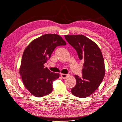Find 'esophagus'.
I'll use <instances>...</instances> for the list:
<instances>
[{
    "label": "esophagus",
    "instance_id": "34e87169",
    "mask_svg": "<svg viewBox=\"0 0 122 122\" xmlns=\"http://www.w3.org/2000/svg\"><path fill=\"white\" fill-rule=\"evenodd\" d=\"M68 76H69L68 74H61V76L63 79H65L67 78Z\"/></svg>",
    "mask_w": 122,
    "mask_h": 122
}]
</instances>
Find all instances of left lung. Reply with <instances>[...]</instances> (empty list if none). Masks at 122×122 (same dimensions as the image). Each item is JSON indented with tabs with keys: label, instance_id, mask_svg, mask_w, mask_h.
I'll return each instance as SVG.
<instances>
[{
	"label": "left lung",
	"instance_id": "8db88e82",
	"mask_svg": "<svg viewBox=\"0 0 122 122\" xmlns=\"http://www.w3.org/2000/svg\"><path fill=\"white\" fill-rule=\"evenodd\" d=\"M64 36L76 50L79 59L84 62L81 77L75 75L76 85L71 92L76 97H87L97 90L104 77L105 69L102 52L97 44L84 35Z\"/></svg>",
	"mask_w": 122,
	"mask_h": 122
}]
</instances>
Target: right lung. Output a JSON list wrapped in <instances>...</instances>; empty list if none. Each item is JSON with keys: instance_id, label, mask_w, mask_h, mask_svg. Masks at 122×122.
Here are the masks:
<instances>
[{"instance_id": "add662e5", "label": "right lung", "mask_w": 122, "mask_h": 122, "mask_svg": "<svg viewBox=\"0 0 122 122\" xmlns=\"http://www.w3.org/2000/svg\"><path fill=\"white\" fill-rule=\"evenodd\" d=\"M66 43L60 36L46 34L33 40L25 49L20 68L23 84L35 97H41L53 91V82L59 77V73L44 68L55 48Z\"/></svg>"}]
</instances>
